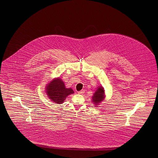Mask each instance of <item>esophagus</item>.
Here are the masks:
<instances>
[{"label": "esophagus", "instance_id": "esophagus-1", "mask_svg": "<svg viewBox=\"0 0 158 158\" xmlns=\"http://www.w3.org/2000/svg\"><path fill=\"white\" fill-rule=\"evenodd\" d=\"M84 92H85V90H81V91H78L77 92V93L79 94H84Z\"/></svg>", "mask_w": 158, "mask_h": 158}]
</instances>
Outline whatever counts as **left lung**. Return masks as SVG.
I'll list each match as a JSON object with an SVG mask.
<instances>
[{
	"instance_id": "obj_1",
	"label": "left lung",
	"mask_w": 158,
	"mask_h": 158,
	"mask_svg": "<svg viewBox=\"0 0 158 158\" xmlns=\"http://www.w3.org/2000/svg\"><path fill=\"white\" fill-rule=\"evenodd\" d=\"M104 88L101 86L99 87L97 90L94 94L92 97V102H94L96 105H98V104L101 102L104 98Z\"/></svg>"
}]
</instances>
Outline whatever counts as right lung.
I'll return each instance as SVG.
<instances>
[{
    "instance_id": "1",
    "label": "right lung",
    "mask_w": 158,
    "mask_h": 158,
    "mask_svg": "<svg viewBox=\"0 0 158 158\" xmlns=\"http://www.w3.org/2000/svg\"><path fill=\"white\" fill-rule=\"evenodd\" d=\"M46 88V92L48 97L56 104H61L69 95L73 94L71 88H66L64 82L59 79L53 80Z\"/></svg>"
}]
</instances>
